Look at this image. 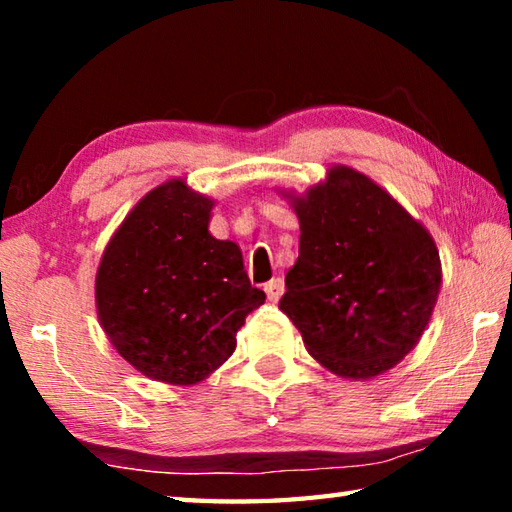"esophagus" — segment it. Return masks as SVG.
I'll list each match as a JSON object with an SVG mask.
<instances>
[{
	"label": "esophagus",
	"mask_w": 512,
	"mask_h": 512,
	"mask_svg": "<svg viewBox=\"0 0 512 512\" xmlns=\"http://www.w3.org/2000/svg\"><path fill=\"white\" fill-rule=\"evenodd\" d=\"M264 291H266L268 300L277 302V300L282 298V293H284V280H282V277H273L271 282L264 284Z\"/></svg>",
	"instance_id": "obj_1"
}]
</instances>
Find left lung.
Returning a JSON list of instances; mask_svg holds the SVG:
<instances>
[{
    "mask_svg": "<svg viewBox=\"0 0 512 512\" xmlns=\"http://www.w3.org/2000/svg\"><path fill=\"white\" fill-rule=\"evenodd\" d=\"M298 262L280 309L336 375L370 379L409 354L440 291L429 232L363 173L334 167L296 201Z\"/></svg>",
    "mask_w": 512,
    "mask_h": 512,
    "instance_id": "obj_1",
    "label": "left lung"
}]
</instances>
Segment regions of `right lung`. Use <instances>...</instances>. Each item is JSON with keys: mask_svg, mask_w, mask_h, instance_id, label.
<instances>
[{"mask_svg": "<svg viewBox=\"0 0 512 512\" xmlns=\"http://www.w3.org/2000/svg\"><path fill=\"white\" fill-rule=\"evenodd\" d=\"M212 201L171 180L146 194L110 239L97 271L103 332L142 375L196 384L235 352L264 305L241 250L207 232Z\"/></svg>", "mask_w": 512, "mask_h": 512, "instance_id": "right-lung-1", "label": "right lung"}]
</instances>
